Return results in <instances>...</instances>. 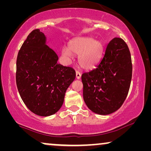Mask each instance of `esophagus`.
<instances>
[{
  "label": "esophagus",
  "mask_w": 151,
  "mask_h": 151,
  "mask_svg": "<svg viewBox=\"0 0 151 151\" xmlns=\"http://www.w3.org/2000/svg\"><path fill=\"white\" fill-rule=\"evenodd\" d=\"M76 78H77V79H80V78H81V73H80L79 71H76Z\"/></svg>",
  "instance_id": "1"
}]
</instances>
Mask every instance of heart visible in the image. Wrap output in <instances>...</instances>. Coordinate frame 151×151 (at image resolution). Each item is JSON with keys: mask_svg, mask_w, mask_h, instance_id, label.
<instances>
[{"mask_svg": "<svg viewBox=\"0 0 151 151\" xmlns=\"http://www.w3.org/2000/svg\"><path fill=\"white\" fill-rule=\"evenodd\" d=\"M103 48L102 41L90 37H80L70 41L68 48L63 49L62 55L67 60L71 59L72 53L78 55L80 67L84 69H91L100 60Z\"/></svg>", "mask_w": 151, "mask_h": 151, "instance_id": "heart-1", "label": "heart"}]
</instances>
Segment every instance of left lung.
<instances>
[{
	"mask_svg": "<svg viewBox=\"0 0 151 151\" xmlns=\"http://www.w3.org/2000/svg\"><path fill=\"white\" fill-rule=\"evenodd\" d=\"M132 78L129 49L120 38L112 39L96 69L82 75L83 98L88 108L100 115L111 114L127 98Z\"/></svg>",
	"mask_w": 151,
	"mask_h": 151,
	"instance_id": "1",
	"label": "left lung"
}]
</instances>
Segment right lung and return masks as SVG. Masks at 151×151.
Returning a JSON list of instances; mask_svg holds the SVG:
<instances>
[{"instance_id":"obj_1","label":"right lung","mask_w":151,"mask_h":151,"mask_svg":"<svg viewBox=\"0 0 151 151\" xmlns=\"http://www.w3.org/2000/svg\"><path fill=\"white\" fill-rule=\"evenodd\" d=\"M58 57L46 45L40 29L33 30L18 51L16 85L27 107L40 116H49L61 108L65 92L76 71L57 63Z\"/></svg>"}]
</instances>
